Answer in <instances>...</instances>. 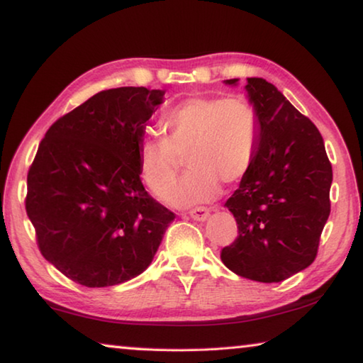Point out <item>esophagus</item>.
Masks as SVG:
<instances>
[{
	"instance_id": "34e87169",
	"label": "esophagus",
	"mask_w": 363,
	"mask_h": 363,
	"mask_svg": "<svg viewBox=\"0 0 363 363\" xmlns=\"http://www.w3.org/2000/svg\"><path fill=\"white\" fill-rule=\"evenodd\" d=\"M189 216L194 220H206L210 218V210L208 208H194V210L189 211Z\"/></svg>"
}]
</instances>
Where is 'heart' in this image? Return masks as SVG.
Segmentation results:
<instances>
[{
  "label": "heart",
  "instance_id": "1",
  "mask_svg": "<svg viewBox=\"0 0 363 363\" xmlns=\"http://www.w3.org/2000/svg\"><path fill=\"white\" fill-rule=\"evenodd\" d=\"M160 125L167 138L140 140L139 171L147 187L163 196L186 157L190 171L167 195L171 206L211 201L220 182H240L253 167L261 126L256 108L243 97H187L169 108Z\"/></svg>",
  "mask_w": 363,
  "mask_h": 363
}]
</instances>
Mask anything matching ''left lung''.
Returning a JSON list of instances; mask_svg holds the SVG:
<instances>
[{
    "label": "left lung",
    "mask_w": 363,
    "mask_h": 363,
    "mask_svg": "<svg viewBox=\"0 0 363 363\" xmlns=\"http://www.w3.org/2000/svg\"><path fill=\"white\" fill-rule=\"evenodd\" d=\"M245 91L259 116V144L250 173L224 205L238 237L220 259L240 277L274 284L314 262L330 216L333 171L314 123L272 83L247 78Z\"/></svg>",
    "instance_id": "left-lung-1"
}]
</instances>
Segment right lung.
Returning a JSON list of instances; mask_svg holds the SVG:
<instances>
[{"label":"right lung","mask_w":363,"mask_h":363,"mask_svg":"<svg viewBox=\"0 0 363 363\" xmlns=\"http://www.w3.org/2000/svg\"><path fill=\"white\" fill-rule=\"evenodd\" d=\"M164 91L125 86L97 93L41 140L26 208L41 255L88 288L128 281L150 266L174 214L140 181L139 144Z\"/></svg>","instance_id":"obj_1"}]
</instances>
